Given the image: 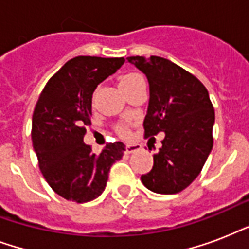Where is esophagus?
I'll list each match as a JSON object with an SVG mask.
<instances>
[{"instance_id":"1","label":"esophagus","mask_w":249,"mask_h":249,"mask_svg":"<svg viewBox=\"0 0 249 249\" xmlns=\"http://www.w3.org/2000/svg\"><path fill=\"white\" fill-rule=\"evenodd\" d=\"M141 144H137V143H128L125 146V154H132L134 151H140L141 150Z\"/></svg>"}]
</instances>
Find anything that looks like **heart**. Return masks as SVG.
<instances>
[{"label": "heart", "mask_w": 249, "mask_h": 249, "mask_svg": "<svg viewBox=\"0 0 249 249\" xmlns=\"http://www.w3.org/2000/svg\"><path fill=\"white\" fill-rule=\"evenodd\" d=\"M140 80H142V76L138 75V73H128V75H124L120 80V88L121 86L132 85V84L137 83V81H140ZM117 132L120 133L121 136H128L129 129L125 124H120L117 125Z\"/></svg>", "instance_id": "heart-1"}]
</instances>
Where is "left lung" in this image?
<instances>
[{
    "mask_svg": "<svg viewBox=\"0 0 249 249\" xmlns=\"http://www.w3.org/2000/svg\"><path fill=\"white\" fill-rule=\"evenodd\" d=\"M126 59L143 72L150 85L144 136L165 133L163 147L154 155L152 169L141 176V181L154 193L177 194L199 176L212 151L214 109L208 90L165 58Z\"/></svg>",
    "mask_w": 249,
    "mask_h": 249,
    "instance_id": "1",
    "label": "left lung"
}]
</instances>
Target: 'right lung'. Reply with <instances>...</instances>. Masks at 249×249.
I'll use <instances>...</instances> for the list:
<instances>
[{"mask_svg":"<svg viewBox=\"0 0 249 249\" xmlns=\"http://www.w3.org/2000/svg\"><path fill=\"white\" fill-rule=\"evenodd\" d=\"M124 58L76 56L45 85L32 117V143L50 187L67 200L86 203L105 191L108 173L124 155L123 142L107 143L99 155L84 143L91 124L95 88L124 64Z\"/></svg>","mask_w":249,"mask_h":249,"instance_id":"add662e5","label":"right lung"}]
</instances>
